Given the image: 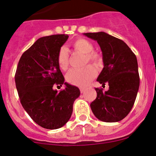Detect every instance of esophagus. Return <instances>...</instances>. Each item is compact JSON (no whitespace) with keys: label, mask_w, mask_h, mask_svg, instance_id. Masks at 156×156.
Returning a JSON list of instances; mask_svg holds the SVG:
<instances>
[{"label":"esophagus","mask_w":156,"mask_h":156,"mask_svg":"<svg viewBox=\"0 0 156 156\" xmlns=\"http://www.w3.org/2000/svg\"><path fill=\"white\" fill-rule=\"evenodd\" d=\"M80 93H83L84 91H85V89H84V88H80Z\"/></svg>","instance_id":"1"}]
</instances>
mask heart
Segmentation results:
<instances>
[{
	"label": "heart",
	"mask_w": 156,
	"mask_h": 156,
	"mask_svg": "<svg viewBox=\"0 0 156 156\" xmlns=\"http://www.w3.org/2000/svg\"><path fill=\"white\" fill-rule=\"evenodd\" d=\"M73 47L86 54V62L97 65L101 62V57L98 54L94 52V46L86 39L78 38L72 43ZM69 62V52L66 47H62L57 54V63L62 70H66ZM97 71L91 65L83 69L73 68L67 73L66 80L72 85L84 87L96 76Z\"/></svg>",
	"instance_id": "1"
}]
</instances>
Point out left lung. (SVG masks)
I'll use <instances>...</instances> for the list:
<instances>
[{"instance_id":"left-lung-1","label":"left lung","mask_w":156,"mask_h":156,"mask_svg":"<svg viewBox=\"0 0 156 156\" xmlns=\"http://www.w3.org/2000/svg\"><path fill=\"white\" fill-rule=\"evenodd\" d=\"M84 35L97 41L102 52L104 63L97 80L109 89L96 88L97 98L90 106L94 115L108 123L121 121L134 105L140 87L136 56L121 39L105 33H87Z\"/></svg>"}]
</instances>
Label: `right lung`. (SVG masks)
I'll return each mask as SVG.
<instances>
[{"mask_svg":"<svg viewBox=\"0 0 156 156\" xmlns=\"http://www.w3.org/2000/svg\"><path fill=\"white\" fill-rule=\"evenodd\" d=\"M68 35L40 37L24 51L15 73V83L23 108L37 124L47 129L62 127L73 112L74 101L80 96L78 87L65 83L57 63V54ZM65 84L58 93L54 85Z\"/></svg>","mask_w":156,"mask_h":156,"instance_id":"1","label":"right lung"}]
</instances>
